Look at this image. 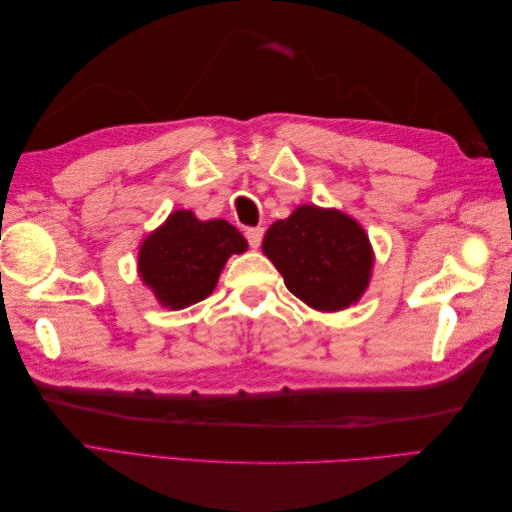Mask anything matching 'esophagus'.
Instances as JSON below:
<instances>
[{
	"label": "esophagus",
	"mask_w": 512,
	"mask_h": 512,
	"mask_svg": "<svg viewBox=\"0 0 512 512\" xmlns=\"http://www.w3.org/2000/svg\"><path fill=\"white\" fill-rule=\"evenodd\" d=\"M262 235H265V228H260V226H256V228H247L245 230V237H247V241H250V245L256 247L260 245V241H262Z\"/></svg>",
	"instance_id": "esophagus-1"
}]
</instances>
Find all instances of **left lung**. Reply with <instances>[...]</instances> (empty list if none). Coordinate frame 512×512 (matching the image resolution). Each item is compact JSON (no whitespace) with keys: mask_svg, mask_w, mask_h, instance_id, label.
Instances as JSON below:
<instances>
[{"mask_svg":"<svg viewBox=\"0 0 512 512\" xmlns=\"http://www.w3.org/2000/svg\"><path fill=\"white\" fill-rule=\"evenodd\" d=\"M286 288L316 312H342L365 294L374 250L365 228L339 209L299 205L262 239Z\"/></svg>","mask_w":512,"mask_h":512,"instance_id":"1","label":"left lung"}]
</instances>
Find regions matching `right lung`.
<instances>
[{"mask_svg":"<svg viewBox=\"0 0 512 512\" xmlns=\"http://www.w3.org/2000/svg\"><path fill=\"white\" fill-rule=\"evenodd\" d=\"M245 250L247 241L226 220L203 222L177 209L138 247V275L162 307L183 309L207 299L226 260Z\"/></svg>","mask_w":512,"mask_h":512,"instance_id":"right-lung-1","label":"right lung"}]
</instances>
